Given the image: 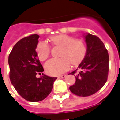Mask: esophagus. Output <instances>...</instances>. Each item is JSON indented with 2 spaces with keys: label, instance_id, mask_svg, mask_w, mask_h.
Listing matches in <instances>:
<instances>
[{
  "label": "esophagus",
  "instance_id": "esophagus-1",
  "mask_svg": "<svg viewBox=\"0 0 120 120\" xmlns=\"http://www.w3.org/2000/svg\"><path fill=\"white\" fill-rule=\"evenodd\" d=\"M65 76H66V75H61L58 76V78H65Z\"/></svg>",
  "mask_w": 120,
  "mask_h": 120
}]
</instances>
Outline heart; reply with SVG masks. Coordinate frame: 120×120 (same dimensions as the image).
Listing matches in <instances>:
<instances>
[{
  "label": "heart",
  "instance_id": "b5f03b06",
  "mask_svg": "<svg viewBox=\"0 0 120 120\" xmlns=\"http://www.w3.org/2000/svg\"><path fill=\"white\" fill-rule=\"evenodd\" d=\"M52 44L62 47L60 58H52L45 64V69L50 75H59L70 68V63L78 65L83 60L86 54L87 47L85 42L81 39L65 34L52 36L50 38ZM37 56L41 61H44L49 56L51 47L47 42H40L37 45Z\"/></svg>",
  "mask_w": 120,
  "mask_h": 120
}]
</instances>
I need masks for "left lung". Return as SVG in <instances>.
I'll list each match as a JSON object with an SVG mask.
<instances>
[{
    "label": "left lung",
    "mask_w": 120,
    "mask_h": 120,
    "mask_svg": "<svg viewBox=\"0 0 120 120\" xmlns=\"http://www.w3.org/2000/svg\"><path fill=\"white\" fill-rule=\"evenodd\" d=\"M84 37L87 52L78 65L80 72L75 76V83L69 87L73 94L79 96H89L98 92L106 83L109 73L108 51L102 41L90 33Z\"/></svg>",
    "instance_id": "obj_1"
}]
</instances>
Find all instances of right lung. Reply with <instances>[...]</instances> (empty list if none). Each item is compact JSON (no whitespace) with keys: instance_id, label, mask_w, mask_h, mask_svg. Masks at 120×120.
Here are the masks:
<instances>
[{"instance_id":"add662e5","label":"right lung","mask_w":120,"mask_h":120,"mask_svg":"<svg viewBox=\"0 0 120 120\" xmlns=\"http://www.w3.org/2000/svg\"><path fill=\"white\" fill-rule=\"evenodd\" d=\"M39 37L38 34H32L20 40L14 45L8 58L12 85L22 98L31 102L46 98L57 79L43 73L40 78L36 76L44 71L35 50Z\"/></svg>"}]
</instances>
